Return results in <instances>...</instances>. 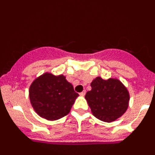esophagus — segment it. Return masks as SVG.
<instances>
[{"label": "esophagus", "mask_w": 155, "mask_h": 155, "mask_svg": "<svg viewBox=\"0 0 155 155\" xmlns=\"http://www.w3.org/2000/svg\"><path fill=\"white\" fill-rule=\"evenodd\" d=\"M85 94H86V91L85 90H84V91H82V92L80 93V95L81 96H84V95H85Z\"/></svg>", "instance_id": "esophagus-1"}]
</instances>
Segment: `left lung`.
I'll return each instance as SVG.
<instances>
[{
    "label": "left lung",
    "mask_w": 155,
    "mask_h": 155,
    "mask_svg": "<svg viewBox=\"0 0 155 155\" xmlns=\"http://www.w3.org/2000/svg\"><path fill=\"white\" fill-rule=\"evenodd\" d=\"M91 90L85 94L91 113L97 119L107 123L124 115L129 105L130 94L118 79L104 80L97 77L91 83Z\"/></svg>",
    "instance_id": "obj_1"
}]
</instances>
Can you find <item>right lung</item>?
<instances>
[{"label":"right lung","instance_id":"right-lung-1","mask_svg":"<svg viewBox=\"0 0 155 155\" xmlns=\"http://www.w3.org/2000/svg\"><path fill=\"white\" fill-rule=\"evenodd\" d=\"M78 94L65 76L45 73L37 78L29 87V98L35 113L48 120L67 116Z\"/></svg>","mask_w":155,"mask_h":155}]
</instances>
